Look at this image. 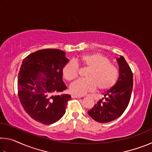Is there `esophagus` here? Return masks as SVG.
I'll use <instances>...</instances> for the list:
<instances>
[{
	"label": "esophagus",
	"instance_id": "1",
	"mask_svg": "<svg viewBox=\"0 0 152 152\" xmlns=\"http://www.w3.org/2000/svg\"><path fill=\"white\" fill-rule=\"evenodd\" d=\"M72 98H73V99H80V98H81V96H78V95H72Z\"/></svg>",
	"mask_w": 152,
	"mask_h": 152
}]
</instances>
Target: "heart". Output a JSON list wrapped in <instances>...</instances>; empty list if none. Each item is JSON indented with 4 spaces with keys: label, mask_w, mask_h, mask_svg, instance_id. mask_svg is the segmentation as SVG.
Segmentation results:
<instances>
[{
    "label": "heart",
    "mask_w": 152,
    "mask_h": 152,
    "mask_svg": "<svg viewBox=\"0 0 152 152\" xmlns=\"http://www.w3.org/2000/svg\"><path fill=\"white\" fill-rule=\"evenodd\" d=\"M88 69L86 72V79L78 80L71 84L70 90L72 93L82 96L88 92L98 90L104 92L110 90L118 80L119 72L116 67L110 64L106 56L100 53H93L80 56L74 61H70L64 66L63 77L66 80L70 82L78 76L79 67Z\"/></svg>",
    "instance_id": "b5f03b06"
}]
</instances>
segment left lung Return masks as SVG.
Instances as JSON below:
<instances>
[{"label":"left lung","mask_w":152,"mask_h":152,"mask_svg":"<svg viewBox=\"0 0 152 152\" xmlns=\"http://www.w3.org/2000/svg\"><path fill=\"white\" fill-rule=\"evenodd\" d=\"M117 61L119 66V78L116 84L88 111L90 117L101 123L112 121L119 117L127 109L132 96L133 84L132 71L123 56L117 58Z\"/></svg>","instance_id":"8db88e82"}]
</instances>
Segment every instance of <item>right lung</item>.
Masks as SVG:
<instances>
[{
    "label": "right lung",
    "mask_w": 152,
    "mask_h": 152,
    "mask_svg": "<svg viewBox=\"0 0 152 152\" xmlns=\"http://www.w3.org/2000/svg\"><path fill=\"white\" fill-rule=\"evenodd\" d=\"M66 53L57 49L38 50L23 59L18 74V96L28 115L37 121L50 125L66 113L70 94L52 95L67 88L62 69L68 62ZM43 74L46 78L39 75Z\"/></svg>",
    "instance_id": "right-lung-1"
}]
</instances>
